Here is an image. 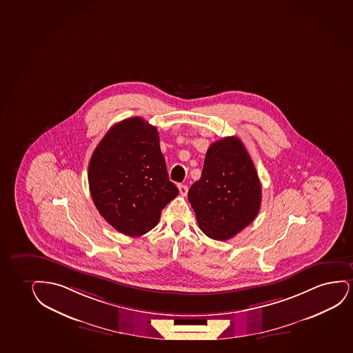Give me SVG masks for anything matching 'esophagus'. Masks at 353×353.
<instances>
[{
  "instance_id": "34e87169",
  "label": "esophagus",
  "mask_w": 353,
  "mask_h": 353,
  "mask_svg": "<svg viewBox=\"0 0 353 353\" xmlns=\"http://www.w3.org/2000/svg\"><path fill=\"white\" fill-rule=\"evenodd\" d=\"M179 191H180V194L181 196H185L186 194H188V188L186 186V185H179Z\"/></svg>"
}]
</instances>
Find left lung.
<instances>
[{
    "instance_id": "obj_1",
    "label": "left lung",
    "mask_w": 353,
    "mask_h": 353,
    "mask_svg": "<svg viewBox=\"0 0 353 353\" xmlns=\"http://www.w3.org/2000/svg\"><path fill=\"white\" fill-rule=\"evenodd\" d=\"M188 201L206 236L225 241L259 214L261 185L243 143L235 136L212 143L201 176L188 190Z\"/></svg>"
}]
</instances>
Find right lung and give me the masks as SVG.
Listing matches in <instances>:
<instances>
[{"mask_svg": "<svg viewBox=\"0 0 353 353\" xmlns=\"http://www.w3.org/2000/svg\"><path fill=\"white\" fill-rule=\"evenodd\" d=\"M88 183L100 214L128 236L157 227L161 211L179 193L170 181L157 129L141 117L108 130L90 157Z\"/></svg>", "mask_w": 353, "mask_h": 353, "instance_id": "obj_1", "label": "right lung"}]
</instances>
